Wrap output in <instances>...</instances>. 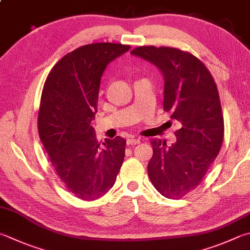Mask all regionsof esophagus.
I'll use <instances>...</instances> for the list:
<instances>
[{"label": "esophagus", "mask_w": 250, "mask_h": 250, "mask_svg": "<svg viewBox=\"0 0 250 250\" xmlns=\"http://www.w3.org/2000/svg\"><path fill=\"white\" fill-rule=\"evenodd\" d=\"M140 143L139 139H136V138H128L127 139V145L129 146H134V145H137Z\"/></svg>", "instance_id": "34e87169"}]
</instances>
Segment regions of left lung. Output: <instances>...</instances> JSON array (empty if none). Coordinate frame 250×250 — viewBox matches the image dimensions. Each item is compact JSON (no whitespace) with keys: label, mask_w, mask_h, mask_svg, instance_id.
I'll list each match as a JSON object with an SVG mask.
<instances>
[{"label":"left lung","mask_w":250,"mask_h":250,"mask_svg":"<svg viewBox=\"0 0 250 250\" xmlns=\"http://www.w3.org/2000/svg\"><path fill=\"white\" fill-rule=\"evenodd\" d=\"M130 54L155 65L164 78L163 110L181 124L176 141L152 139L148 175L160 194L182 198L199 185L218 155L224 136L219 91L212 75L188 52L138 46Z\"/></svg>","instance_id":"obj_1"}]
</instances>
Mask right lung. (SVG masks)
Returning <instances> with one entry per match:
<instances>
[{"instance_id": "obj_1", "label": "right lung", "mask_w": 250, "mask_h": 250, "mask_svg": "<svg viewBox=\"0 0 250 250\" xmlns=\"http://www.w3.org/2000/svg\"><path fill=\"white\" fill-rule=\"evenodd\" d=\"M130 49L121 43H91L63 56L42 90L38 130L50 161L70 192L96 200L113 187L123 164L126 140L97 141L95 120L101 77L107 64Z\"/></svg>"}]
</instances>
